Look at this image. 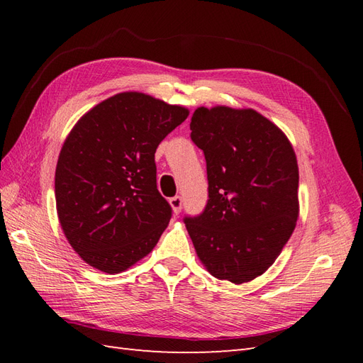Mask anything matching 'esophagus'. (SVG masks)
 Masks as SVG:
<instances>
[{
    "label": "esophagus",
    "instance_id": "obj_1",
    "mask_svg": "<svg viewBox=\"0 0 363 363\" xmlns=\"http://www.w3.org/2000/svg\"><path fill=\"white\" fill-rule=\"evenodd\" d=\"M169 204H171V207H172V212H174L175 215H179V213L182 212V206H183L182 196H179V195L172 196V199H169Z\"/></svg>",
    "mask_w": 363,
    "mask_h": 363
}]
</instances>
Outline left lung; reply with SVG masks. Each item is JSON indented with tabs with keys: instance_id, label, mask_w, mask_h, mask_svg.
Here are the masks:
<instances>
[{
	"instance_id": "obj_1",
	"label": "left lung",
	"mask_w": 363,
	"mask_h": 363,
	"mask_svg": "<svg viewBox=\"0 0 363 363\" xmlns=\"http://www.w3.org/2000/svg\"><path fill=\"white\" fill-rule=\"evenodd\" d=\"M191 130L208 180L204 212L184 218L196 256L219 280H255L276 262L298 219L295 151L255 108L199 107Z\"/></svg>"
}]
</instances>
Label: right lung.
<instances>
[{
  "label": "right lung",
  "mask_w": 363,
  "mask_h": 363,
  "mask_svg": "<svg viewBox=\"0 0 363 363\" xmlns=\"http://www.w3.org/2000/svg\"><path fill=\"white\" fill-rule=\"evenodd\" d=\"M188 115L183 106L121 92L77 121L54 189L63 233L87 265L118 274L156 247L172 211L157 191L155 152Z\"/></svg>",
  "instance_id": "right-lung-1"
}]
</instances>
